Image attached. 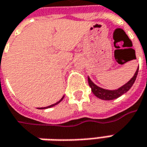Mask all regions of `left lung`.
Segmentation results:
<instances>
[{
	"instance_id": "obj_1",
	"label": "left lung",
	"mask_w": 147,
	"mask_h": 147,
	"mask_svg": "<svg viewBox=\"0 0 147 147\" xmlns=\"http://www.w3.org/2000/svg\"><path fill=\"white\" fill-rule=\"evenodd\" d=\"M138 73V68L137 69V71L135 72L134 75V77L131 78L130 80L126 84L122 86L121 87H120L119 89L117 90H110L103 89V88H101V87L95 85L94 82L90 79L89 77H88V83H89V86L91 88V90H92L93 94L96 97H98L99 99H103V100H113V99H117L118 97L121 96L122 94L126 93L127 91L130 89L133 84L135 82Z\"/></svg>"
}]
</instances>
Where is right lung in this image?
<instances>
[{"label": "right lung", "mask_w": 147, "mask_h": 147, "mask_svg": "<svg viewBox=\"0 0 147 147\" xmlns=\"http://www.w3.org/2000/svg\"><path fill=\"white\" fill-rule=\"evenodd\" d=\"M64 97H65V96H63V97H62L61 99H60V100H59V101H58V102H57V103H54V104H52V105H50V106H48V107H45V108H40V109H45V108H52V107H53V106H55V105H57V104H58V103H60V102H61V101H62V99H64Z\"/></svg>", "instance_id": "obj_1"}]
</instances>
